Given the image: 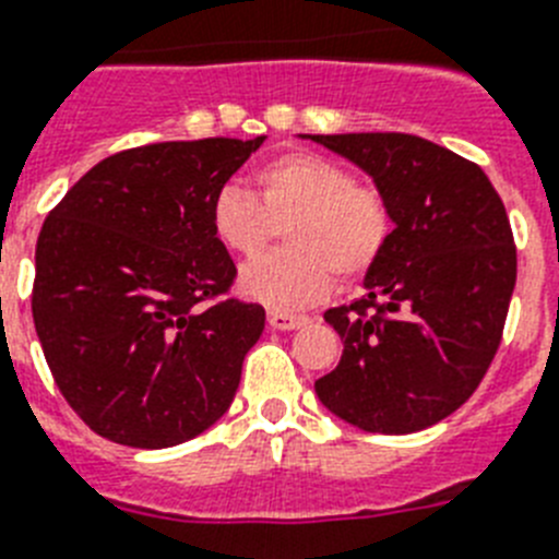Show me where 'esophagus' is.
<instances>
[{"instance_id":"34e87169","label":"esophagus","mask_w":559,"mask_h":559,"mask_svg":"<svg viewBox=\"0 0 559 559\" xmlns=\"http://www.w3.org/2000/svg\"><path fill=\"white\" fill-rule=\"evenodd\" d=\"M266 321H270L272 330L293 332V330H298V326H304V323H307V318H304V316H289V312H278V309H272L270 316H266Z\"/></svg>"}]
</instances>
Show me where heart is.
Masks as SVG:
<instances>
[{"label": "heart", "instance_id": "b5f03b06", "mask_svg": "<svg viewBox=\"0 0 559 559\" xmlns=\"http://www.w3.org/2000/svg\"><path fill=\"white\" fill-rule=\"evenodd\" d=\"M258 195L224 185L210 201V229L233 255H255L284 225V250L243 266L238 289L270 309H301L321 301L341 278H360L392 236L383 192L358 185L344 164L318 153H289L255 173Z\"/></svg>", "mask_w": 559, "mask_h": 559}]
</instances>
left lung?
<instances>
[{"label": "left lung", "instance_id": "8db88e82", "mask_svg": "<svg viewBox=\"0 0 559 559\" xmlns=\"http://www.w3.org/2000/svg\"><path fill=\"white\" fill-rule=\"evenodd\" d=\"M301 139L367 173L395 224L364 295L323 312L344 355L318 401L364 431L429 429L472 397L500 346L518 278L503 201L477 164L420 135Z\"/></svg>", "mask_w": 559, "mask_h": 559}]
</instances>
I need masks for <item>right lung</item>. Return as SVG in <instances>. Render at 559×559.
Wrapping results in <instances>:
<instances>
[{"mask_svg":"<svg viewBox=\"0 0 559 559\" xmlns=\"http://www.w3.org/2000/svg\"><path fill=\"white\" fill-rule=\"evenodd\" d=\"M264 139L121 150L41 224L36 335L64 401L102 438L178 447L236 397L266 316L236 298L204 307L236 278L210 229V201Z\"/></svg>","mask_w":559,"mask_h":559,"instance_id":"obj_1","label":"right lung"}]
</instances>
